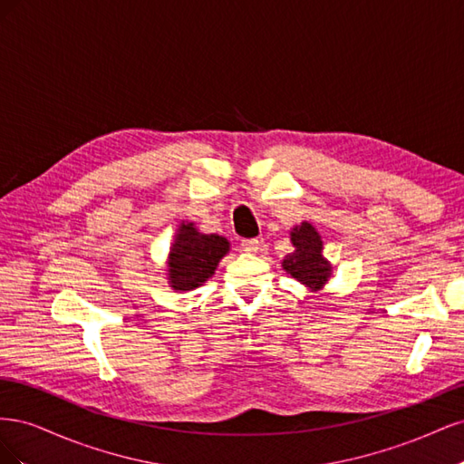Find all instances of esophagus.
<instances>
[{"label": "esophagus", "instance_id": "1", "mask_svg": "<svg viewBox=\"0 0 464 464\" xmlns=\"http://www.w3.org/2000/svg\"><path fill=\"white\" fill-rule=\"evenodd\" d=\"M242 249L247 251V254H257L261 249V242L256 240V237H249V240H242Z\"/></svg>", "mask_w": 464, "mask_h": 464}]
</instances>
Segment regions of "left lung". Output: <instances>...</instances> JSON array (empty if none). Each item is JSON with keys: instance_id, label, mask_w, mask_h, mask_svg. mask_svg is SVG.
<instances>
[{"instance_id": "8db88e82", "label": "left lung", "mask_w": 464, "mask_h": 464, "mask_svg": "<svg viewBox=\"0 0 464 464\" xmlns=\"http://www.w3.org/2000/svg\"><path fill=\"white\" fill-rule=\"evenodd\" d=\"M292 254L283 259V269L307 290L317 292L333 275L331 261L323 256V240L312 222H300L290 230Z\"/></svg>"}]
</instances>
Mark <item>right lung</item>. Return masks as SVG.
I'll use <instances>...</instances> for the list:
<instances>
[{
    "label": "right lung",
    "instance_id": "obj_1",
    "mask_svg": "<svg viewBox=\"0 0 464 464\" xmlns=\"http://www.w3.org/2000/svg\"><path fill=\"white\" fill-rule=\"evenodd\" d=\"M228 251L230 242L224 236L203 234L195 222L181 220L166 259L168 285L176 292L199 288Z\"/></svg>",
    "mask_w": 464,
    "mask_h": 464
}]
</instances>
